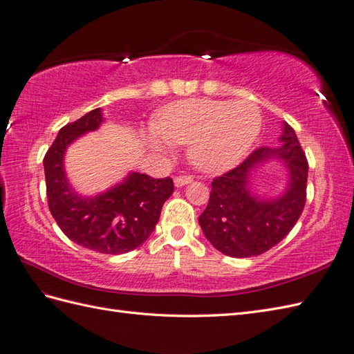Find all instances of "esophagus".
I'll return each instance as SVG.
<instances>
[{
    "label": "esophagus",
    "instance_id": "34e87169",
    "mask_svg": "<svg viewBox=\"0 0 354 354\" xmlns=\"http://www.w3.org/2000/svg\"><path fill=\"white\" fill-rule=\"evenodd\" d=\"M192 180H193L192 176H188V175H179V176L175 178V185H176V187H183V185L190 184Z\"/></svg>",
    "mask_w": 354,
    "mask_h": 354
}]
</instances>
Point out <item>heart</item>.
<instances>
[{"mask_svg": "<svg viewBox=\"0 0 354 354\" xmlns=\"http://www.w3.org/2000/svg\"><path fill=\"white\" fill-rule=\"evenodd\" d=\"M149 143L164 151L169 143L190 145L188 157L208 174L234 167L257 140L261 129L258 106L248 101L187 100L162 109Z\"/></svg>", "mask_w": 354, "mask_h": 354, "instance_id": "heart-1", "label": "heart"}]
</instances>
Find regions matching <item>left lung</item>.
Wrapping results in <instances>:
<instances>
[{"mask_svg": "<svg viewBox=\"0 0 354 354\" xmlns=\"http://www.w3.org/2000/svg\"><path fill=\"white\" fill-rule=\"evenodd\" d=\"M283 142L276 149L258 147L248 158L212 179L207 208L199 217L205 236L232 258H250L274 248L290 234L306 203L308 160L295 131L285 123ZM268 158L282 159L290 169L292 183L277 200L262 201L251 194L248 176Z\"/></svg>", "mask_w": 354, "mask_h": 354, "instance_id": "8db88e82", "label": "left lung"}]
</instances>
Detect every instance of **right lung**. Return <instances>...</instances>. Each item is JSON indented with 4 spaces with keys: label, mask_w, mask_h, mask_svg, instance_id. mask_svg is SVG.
Instances as JSON below:
<instances>
[{
    "label": "right lung",
    "mask_w": 354,
    "mask_h": 354,
    "mask_svg": "<svg viewBox=\"0 0 354 354\" xmlns=\"http://www.w3.org/2000/svg\"><path fill=\"white\" fill-rule=\"evenodd\" d=\"M102 120L101 109H95L59 131L44 158L46 197L49 211L69 240L100 253L120 254L149 238L164 202L174 193V179L131 174L95 197L73 192L63 169L66 147L81 134L95 131Z\"/></svg>",
    "instance_id": "add662e5"
}]
</instances>
